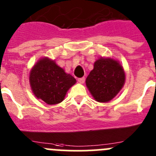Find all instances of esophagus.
<instances>
[{"mask_svg":"<svg viewBox=\"0 0 156 156\" xmlns=\"http://www.w3.org/2000/svg\"><path fill=\"white\" fill-rule=\"evenodd\" d=\"M78 82H79L80 83H83L85 82V77L79 78V79H78Z\"/></svg>","mask_w":156,"mask_h":156,"instance_id":"34e87169","label":"esophagus"}]
</instances>
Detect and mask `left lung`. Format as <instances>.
Returning <instances> with one entry per match:
<instances>
[{
  "mask_svg": "<svg viewBox=\"0 0 156 156\" xmlns=\"http://www.w3.org/2000/svg\"><path fill=\"white\" fill-rule=\"evenodd\" d=\"M125 83V73L119 61L101 57L86 79V85L96 101L107 103L118 95Z\"/></svg>",
  "mask_w": 156,
  "mask_h": 156,
  "instance_id": "8db88e82",
  "label": "left lung"
}]
</instances>
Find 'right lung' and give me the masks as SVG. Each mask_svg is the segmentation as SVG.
<instances>
[{"instance_id":"right-lung-1","label":"right lung","mask_w":156,"mask_h":156,"mask_svg":"<svg viewBox=\"0 0 156 156\" xmlns=\"http://www.w3.org/2000/svg\"><path fill=\"white\" fill-rule=\"evenodd\" d=\"M31 89L37 99L53 105L62 102L67 91L76 83L70 74L48 57L39 58L29 73Z\"/></svg>"}]
</instances>
